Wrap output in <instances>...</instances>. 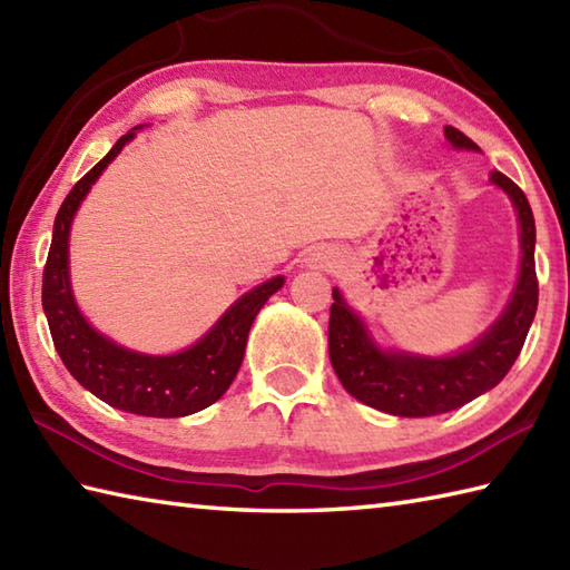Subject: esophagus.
<instances>
[{"instance_id":"34e87169","label":"esophagus","mask_w":570,"mask_h":570,"mask_svg":"<svg viewBox=\"0 0 570 570\" xmlns=\"http://www.w3.org/2000/svg\"><path fill=\"white\" fill-rule=\"evenodd\" d=\"M321 259H326V256H321ZM316 262H318V259H316Z\"/></svg>"}]
</instances>
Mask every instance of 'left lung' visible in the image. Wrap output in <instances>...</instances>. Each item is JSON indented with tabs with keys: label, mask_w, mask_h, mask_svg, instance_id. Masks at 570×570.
<instances>
[{
	"label": "left lung",
	"mask_w": 570,
	"mask_h": 570,
	"mask_svg": "<svg viewBox=\"0 0 570 570\" xmlns=\"http://www.w3.org/2000/svg\"><path fill=\"white\" fill-rule=\"evenodd\" d=\"M444 136L454 148L479 150L474 140L452 126H444ZM492 183L511 197L521 229V269L504 314L470 348L448 358H428V355L377 348L365 323L345 304L338 288H333L328 353L338 381L355 400L397 417L440 415L499 385L519 358L539 306L537 264H533L537 225L529 199L517 183L497 170L492 173Z\"/></svg>",
	"instance_id": "8db88e82"
}]
</instances>
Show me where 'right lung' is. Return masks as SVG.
Segmentation results:
<instances>
[{
	"instance_id": "add662e5",
	"label": "right lung",
	"mask_w": 570,
	"mask_h": 570,
	"mask_svg": "<svg viewBox=\"0 0 570 570\" xmlns=\"http://www.w3.org/2000/svg\"><path fill=\"white\" fill-rule=\"evenodd\" d=\"M136 130L126 132L106 158L71 187L59 207L51 249L43 266L41 306L56 351L88 393L132 415L185 417L217 403L227 393L242 365L252 323L269 296L284 286V276H274L234 301L203 338L180 353L145 355L100 336L73 301L69 282V232L88 189L122 150V145L136 138Z\"/></svg>"
}]
</instances>
